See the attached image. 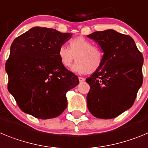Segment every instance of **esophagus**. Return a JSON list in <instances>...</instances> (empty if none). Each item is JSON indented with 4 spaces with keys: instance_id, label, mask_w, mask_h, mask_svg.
Here are the masks:
<instances>
[{
    "instance_id": "34e87169",
    "label": "esophagus",
    "mask_w": 148,
    "mask_h": 148,
    "mask_svg": "<svg viewBox=\"0 0 148 148\" xmlns=\"http://www.w3.org/2000/svg\"><path fill=\"white\" fill-rule=\"evenodd\" d=\"M78 79H79V83H83V82L85 81V78L82 77H78Z\"/></svg>"
}]
</instances>
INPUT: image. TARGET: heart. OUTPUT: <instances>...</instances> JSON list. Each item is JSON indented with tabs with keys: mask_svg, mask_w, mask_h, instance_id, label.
<instances>
[{
	"mask_svg": "<svg viewBox=\"0 0 148 148\" xmlns=\"http://www.w3.org/2000/svg\"><path fill=\"white\" fill-rule=\"evenodd\" d=\"M60 63L69 68L75 60L72 71L79 74L93 73L101 69L103 63L104 55L102 49L86 38L78 36L69 42V48L61 45L57 51Z\"/></svg>",
	"mask_w": 148,
	"mask_h": 148,
	"instance_id": "obj_1",
	"label": "heart"
}]
</instances>
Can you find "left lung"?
<instances>
[{
    "mask_svg": "<svg viewBox=\"0 0 148 148\" xmlns=\"http://www.w3.org/2000/svg\"><path fill=\"white\" fill-rule=\"evenodd\" d=\"M87 36L98 43L104 55L101 69L86 79L90 86L88 109L96 118L113 119L134 103L143 82V56L131 36L113 29Z\"/></svg>",
    "mask_w": 148,
    "mask_h": 148,
    "instance_id": "obj_1",
    "label": "left lung"
}]
</instances>
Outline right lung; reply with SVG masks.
Instances as JSON below:
<instances>
[{
    "instance_id": "right-lung-1",
    "label": "right lung",
    "mask_w": 148,
    "mask_h": 148,
    "mask_svg": "<svg viewBox=\"0 0 148 148\" xmlns=\"http://www.w3.org/2000/svg\"><path fill=\"white\" fill-rule=\"evenodd\" d=\"M71 35L36 27L12 43L6 62L8 90L24 112L48 119L66 109L65 94L79 79L60 63L57 51Z\"/></svg>"
}]
</instances>
